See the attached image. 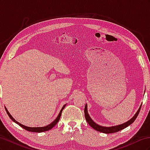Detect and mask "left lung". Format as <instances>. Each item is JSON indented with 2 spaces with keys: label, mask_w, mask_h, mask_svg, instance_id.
<instances>
[{
  "label": "left lung",
  "mask_w": 150,
  "mask_h": 150,
  "mask_svg": "<svg viewBox=\"0 0 150 150\" xmlns=\"http://www.w3.org/2000/svg\"><path fill=\"white\" fill-rule=\"evenodd\" d=\"M142 104L141 105V106L139 107V110H138V111L136 113L135 115L131 118L130 120H129L128 121L126 122L125 123L122 124L120 125H117V126H111V127H104V126H99L98 125H97L96 122H94L91 118L90 116H89L88 113V110H87V104L85 105V108H84V115H85V118L86 121L88 122V123L92 127V128L94 129H96L98 131H99V132L101 133H106V134H109V133H116L119 131L120 130H122V129H124L126 127H128V126H129L131 124H132L133 122L135 121V120L137 119V117L139 114V111L141 110V108H142Z\"/></svg>",
  "instance_id": "1"
}]
</instances>
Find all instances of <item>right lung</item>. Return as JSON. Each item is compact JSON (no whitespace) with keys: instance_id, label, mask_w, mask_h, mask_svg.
I'll list each match as a JSON object with an SVG mask.
<instances>
[{"instance_id":"1","label":"right lung","mask_w":150,"mask_h":150,"mask_svg":"<svg viewBox=\"0 0 150 150\" xmlns=\"http://www.w3.org/2000/svg\"><path fill=\"white\" fill-rule=\"evenodd\" d=\"M65 106H66V104H65V105H64V106H63V107L62 108L61 110V111H60V112H59V115H58L57 117V118H56L55 120H54L52 122H51V124L47 125V126H44V127H36V128H31V127H28V126H24V125H21V123H19V122H17V121H16L13 118V117L10 115L9 112H8V111H7V108H6V107H5V109H6V112H7V115H8V116H9L10 118H11L13 122H15L16 123H17V125H19V126H21L22 127V128H23L24 129H26L27 131H30V132L41 133V132H44V131H48V130H49V129H52V128H53V127H54V126H55V125L57 123V122L59 121V120H60V117H61V113H62V110H63V109H64V108H65Z\"/></svg>"}]
</instances>
